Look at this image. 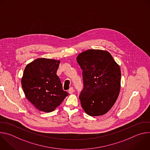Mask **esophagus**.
Returning a JSON list of instances; mask_svg holds the SVG:
<instances>
[{"mask_svg": "<svg viewBox=\"0 0 150 150\" xmlns=\"http://www.w3.org/2000/svg\"><path fill=\"white\" fill-rule=\"evenodd\" d=\"M74 88H73V87H71V88L69 89V90H68V93H69V94H72V93H74Z\"/></svg>", "mask_w": 150, "mask_h": 150, "instance_id": "obj_1", "label": "esophagus"}]
</instances>
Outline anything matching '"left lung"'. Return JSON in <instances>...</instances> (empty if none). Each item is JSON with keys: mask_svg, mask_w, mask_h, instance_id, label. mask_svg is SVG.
Here are the masks:
<instances>
[{"mask_svg": "<svg viewBox=\"0 0 150 150\" xmlns=\"http://www.w3.org/2000/svg\"><path fill=\"white\" fill-rule=\"evenodd\" d=\"M76 61L82 70L83 88L79 96L82 108L91 116L108 112L120 90L121 71L110 53L90 49L78 54Z\"/></svg>", "mask_w": 150, "mask_h": 150, "instance_id": "obj_1", "label": "left lung"}]
</instances>
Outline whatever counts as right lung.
I'll use <instances>...</instances> for the list:
<instances>
[{"label": "right lung", "mask_w": 150, "mask_h": 150, "mask_svg": "<svg viewBox=\"0 0 150 150\" xmlns=\"http://www.w3.org/2000/svg\"><path fill=\"white\" fill-rule=\"evenodd\" d=\"M59 64V60L38 58L24 69L21 83L25 97L41 112L54 111L68 95L56 74Z\"/></svg>", "instance_id": "obj_1"}]
</instances>
